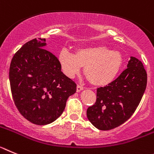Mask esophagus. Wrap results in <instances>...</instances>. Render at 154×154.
Segmentation results:
<instances>
[{
	"instance_id": "obj_1",
	"label": "esophagus",
	"mask_w": 154,
	"mask_h": 154,
	"mask_svg": "<svg viewBox=\"0 0 154 154\" xmlns=\"http://www.w3.org/2000/svg\"><path fill=\"white\" fill-rule=\"evenodd\" d=\"M83 90H84V87H83L82 86H80V85L77 86V92H80V91H83Z\"/></svg>"
}]
</instances>
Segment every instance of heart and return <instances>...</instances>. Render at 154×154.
Returning a JSON list of instances; mask_svg holds the SVG:
<instances>
[{"instance_id": "b5f03b06", "label": "heart", "mask_w": 154, "mask_h": 154, "mask_svg": "<svg viewBox=\"0 0 154 154\" xmlns=\"http://www.w3.org/2000/svg\"><path fill=\"white\" fill-rule=\"evenodd\" d=\"M58 61L63 74L73 78L84 67L87 79L96 86H106L116 79L123 65L120 52L104 46L79 48L76 54L63 49L58 54Z\"/></svg>"}]
</instances>
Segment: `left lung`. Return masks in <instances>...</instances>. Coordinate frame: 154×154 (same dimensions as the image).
I'll return each mask as SVG.
<instances>
[{
    "instance_id": "1",
    "label": "left lung",
    "mask_w": 154,
    "mask_h": 154,
    "mask_svg": "<svg viewBox=\"0 0 154 154\" xmlns=\"http://www.w3.org/2000/svg\"><path fill=\"white\" fill-rule=\"evenodd\" d=\"M147 74L142 62L131 57L127 68L106 87L97 90V100L87 110L91 124L109 131L127 121L135 112L146 90Z\"/></svg>"
}]
</instances>
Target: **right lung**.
I'll return each mask as SVG.
<instances>
[{
    "label": "right lung",
    "mask_w": 154,
    "mask_h": 154,
    "mask_svg": "<svg viewBox=\"0 0 154 154\" xmlns=\"http://www.w3.org/2000/svg\"><path fill=\"white\" fill-rule=\"evenodd\" d=\"M46 40L28 41L12 58L9 80L14 102L20 114L37 125L60 117L77 85L61 71L58 59L44 49Z\"/></svg>",
    "instance_id": "1"
}]
</instances>
